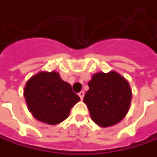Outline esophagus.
<instances>
[{"label": "esophagus", "instance_id": "esophagus-1", "mask_svg": "<svg viewBox=\"0 0 157 157\" xmlns=\"http://www.w3.org/2000/svg\"><path fill=\"white\" fill-rule=\"evenodd\" d=\"M78 96L80 97V99H81V100H83V98H84V96H85V93H84L83 91L79 92V93H78Z\"/></svg>", "mask_w": 157, "mask_h": 157}]
</instances>
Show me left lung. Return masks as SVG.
Returning <instances> with one entry per match:
<instances>
[{
	"label": "left lung",
	"instance_id": "left-lung-1",
	"mask_svg": "<svg viewBox=\"0 0 157 157\" xmlns=\"http://www.w3.org/2000/svg\"><path fill=\"white\" fill-rule=\"evenodd\" d=\"M84 97L92 120L100 127L120 122L128 113L132 100L129 84L115 71L99 72L88 83Z\"/></svg>",
	"mask_w": 157,
	"mask_h": 157
}]
</instances>
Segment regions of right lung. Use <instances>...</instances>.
<instances>
[{
    "label": "right lung",
    "mask_w": 157,
    "mask_h": 157,
    "mask_svg": "<svg viewBox=\"0 0 157 157\" xmlns=\"http://www.w3.org/2000/svg\"><path fill=\"white\" fill-rule=\"evenodd\" d=\"M23 94L34 117L50 125L64 121L71 107L80 100L71 85L62 80L56 71H42L31 77Z\"/></svg>",
    "instance_id": "right-lung-1"
}]
</instances>
